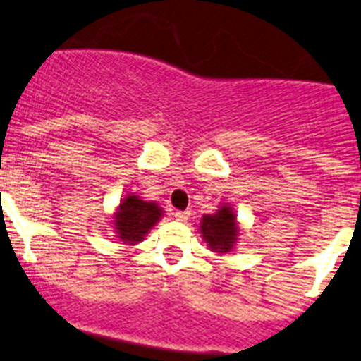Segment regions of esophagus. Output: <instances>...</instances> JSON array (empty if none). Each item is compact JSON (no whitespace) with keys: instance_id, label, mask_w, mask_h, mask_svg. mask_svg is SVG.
<instances>
[{"instance_id":"obj_1","label":"esophagus","mask_w":361,"mask_h":361,"mask_svg":"<svg viewBox=\"0 0 361 361\" xmlns=\"http://www.w3.org/2000/svg\"><path fill=\"white\" fill-rule=\"evenodd\" d=\"M174 219H176V221H180V222H185V221H188V217H190V212H174Z\"/></svg>"}]
</instances>
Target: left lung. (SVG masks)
<instances>
[{
    "label": "left lung",
    "instance_id": "8db88e82",
    "mask_svg": "<svg viewBox=\"0 0 361 361\" xmlns=\"http://www.w3.org/2000/svg\"><path fill=\"white\" fill-rule=\"evenodd\" d=\"M237 214L230 203H221L215 214L203 215L200 222V233L207 242L208 249L217 255H228L233 251L240 238Z\"/></svg>",
    "mask_w": 361,
    "mask_h": 361
}]
</instances>
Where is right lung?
Wrapping results in <instances>:
<instances>
[{
    "label": "right lung",
    "mask_w": 361,
    "mask_h": 361,
    "mask_svg": "<svg viewBox=\"0 0 361 361\" xmlns=\"http://www.w3.org/2000/svg\"><path fill=\"white\" fill-rule=\"evenodd\" d=\"M164 217V208L154 201H144L135 192H128L112 214V231L121 244L135 245Z\"/></svg>",
    "instance_id": "1"
}]
</instances>
